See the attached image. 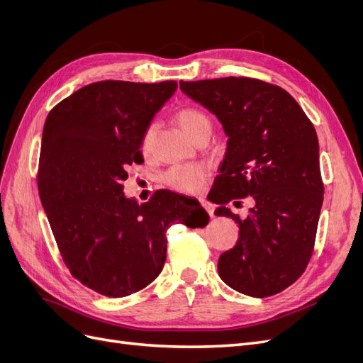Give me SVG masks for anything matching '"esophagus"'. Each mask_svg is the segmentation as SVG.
<instances>
[{"mask_svg":"<svg viewBox=\"0 0 363 363\" xmlns=\"http://www.w3.org/2000/svg\"><path fill=\"white\" fill-rule=\"evenodd\" d=\"M200 205H202V208L208 212L209 217H213V206L209 202H206V200H200Z\"/></svg>","mask_w":363,"mask_h":363,"instance_id":"1","label":"esophagus"}]
</instances>
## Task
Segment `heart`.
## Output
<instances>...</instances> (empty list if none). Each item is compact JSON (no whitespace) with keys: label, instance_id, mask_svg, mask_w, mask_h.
I'll use <instances>...</instances> for the list:
<instances>
[{"label":"heart","instance_id":"obj_1","mask_svg":"<svg viewBox=\"0 0 363 363\" xmlns=\"http://www.w3.org/2000/svg\"><path fill=\"white\" fill-rule=\"evenodd\" d=\"M178 125L186 136L193 140L199 136L202 131L211 130V119L209 116L196 106H184L174 113ZM155 125H147L142 134L140 139V151L145 157L151 155L154 150V139H155ZM209 170L202 164H184V166H174L169 169L163 174V182L170 186L172 190H177L185 194H196L205 182L208 181Z\"/></svg>","mask_w":363,"mask_h":363}]
</instances>
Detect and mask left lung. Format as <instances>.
Masks as SVG:
<instances>
[{"mask_svg": "<svg viewBox=\"0 0 363 363\" xmlns=\"http://www.w3.org/2000/svg\"><path fill=\"white\" fill-rule=\"evenodd\" d=\"M179 86L216 113L229 136L211 190L220 205L216 216L239 224L236 245L218 260L221 279L252 298L283 291L310 263L323 203L313 123L286 89L256 77L181 80ZM248 195L257 206L240 220L225 205Z\"/></svg>", "mask_w": 363, "mask_h": 363, "instance_id": "obj_1", "label": "left lung"}]
</instances>
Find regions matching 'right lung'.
Here are the masks:
<instances>
[{"label":"right lung","mask_w":363,"mask_h":363,"mask_svg":"<svg viewBox=\"0 0 363 363\" xmlns=\"http://www.w3.org/2000/svg\"><path fill=\"white\" fill-rule=\"evenodd\" d=\"M177 88V80H100L46 118L40 200L70 274L103 296H128L152 283L166 262L170 224L193 229L209 221L197 200L169 190L142 205L123 194L127 167L143 161V131Z\"/></svg>","instance_id":"obj_1"}]
</instances>
